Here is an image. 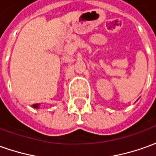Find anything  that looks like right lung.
Instances as JSON below:
<instances>
[{
  "label": "right lung",
  "instance_id": "1",
  "mask_svg": "<svg viewBox=\"0 0 156 156\" xmlns=\"http://www.w3.org/2000/svg\"><path fill=\"white\" fill-rule=\"evenodd\" d=\"M40 105H38V104H36V105H32V108H39L40 107Z\"/></svg>",
  "mask_w": 156,
  "mask_h": 156
}]
</instances>
